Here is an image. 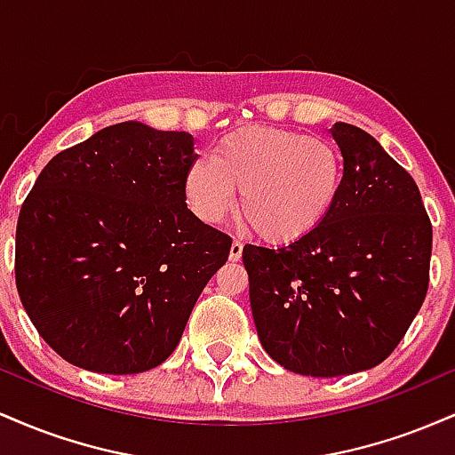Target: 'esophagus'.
Wrapping results in <instances>:
<instances>
[{"instance_id": "1", "label": "esophagus", "mask_w": 455, "mask_h": 455, "mask_svg": "<svg viewBox=\"0 0 455 455\" xmlns=\"http://www.w3.org/2000/svg\"><path fill=\"white\" fill-rule=\"evenodd\" d=\"M242 252H243V243L239 242V239H235V242L231 243V250H228V259L239 260L242 259Z\"/></svg>"}]
</instances>
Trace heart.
Here are the masks:
<instances>
[{
	"label": "heart",
	"mask_w": 455,
	"mask_h": 455,
	"mask_svg": "<svg viewBox=\"0 0 455 455\" xmlns=\"http://www.w3.org/2000/svg\"><path fill=\"white\" fill-rule=\"evenodd\" d=\"M344 186L340 149L293 130L250 126L218 140L184 177L186 205L201 222L220 224L235 207L263 242L289 245L327 220Z\"/></svg>",
	"instance_id": "b5f03b06"
}]
</instances>
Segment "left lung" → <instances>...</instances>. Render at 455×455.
<instances>
[{
  "instance_id": "8db88e82",
  "label": "left lung",
  "mask_w": 455,
  "mask_h": 455,
  "mask_svg": "<svg viewBox=\"0 0 455 455\" xmlns=\"http://www.w3.org/2000/svg\"><path fill=\"white\" fill-rule=\"evenodd\" d=\"M344 186L297 243L245 245L250 306L269 357L306 377H342L389 357L430 282L432 224L412 177L362 128L329 130Z\"/></svg>"
}]
</instances>
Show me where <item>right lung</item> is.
Listing matches in <instances>:
<instances>
[{"label":"right lung","instance_id":"obj_1","mask_svg":"<svg viewBox=\"0 0 455 455\" xmlns=\"http://www.w3.org/2000/svg\"><path fill=\"white\" fill-rule=\"evenodd\" d=\"M188 132L115 124L60 151L17 224L19 297L72 365L139 374L175 351L231 237L188 210Z\"/></svg>","mask_w":455,"mask_h":455}]
</instances>
